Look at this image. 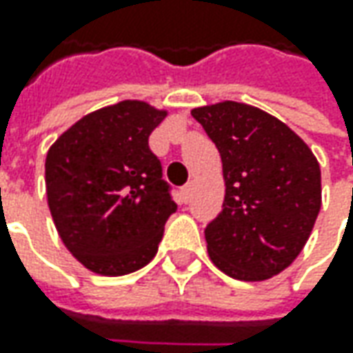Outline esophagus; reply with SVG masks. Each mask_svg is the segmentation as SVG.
Masks as SVG:
<instances>
[{"label":"esophagus","instance_id":"esophagus-1","mask_svg":"<svg viewBox=\"0 0 353 353\" xmlns=\"http://www.w3.org/2000/svg\"><path fill=\"white\" fill-rule=\"evenodd\" d=\"M192 190H194V184L188 183L186 186H183V190H181V196H183L184 202H188L190 198H192Z\"/></svg>","mask_w":353,"mask_h":353}]
</instances>
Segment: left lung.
Returning <instances> with one entry per match:
<instances>
[{"label":"left lung","instance_id":"left-lung-1","mask_svg":"<svg viewBox=\"0 0 353 353\" xmlns=\"http://www.w3.org/2000/svg\"><path fill=\"white\" fill-rule=\"evenodd\" d=\"M224 169L222 212L204 236L212 263L239 281H265L296 259L322 204L320 165L291 128L239 102L192 110Z\"/></svg>","mask_w":353,"mask_h":353}]
</instances>
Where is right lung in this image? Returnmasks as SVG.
I'll return each instance as SVG.
<instances>
[{
  "mask_svg": "<svg viewBox=\"0 0 353 353\" xmlns=\"http://www.w3.org/2000/svg\"><path fill=\"white\" fill-rule=\"evenodd\" d=\"M167 112L125 100L66 129L45 163L50 216L66 250L86 269L119 277L155 257L176 204L149 149Z\"/></svg>",
  "mask_w": 353,
  "mask_h": 353,
  "instance_id": "right-lung-1",
  "label": "right lung"
}]
</instances>
